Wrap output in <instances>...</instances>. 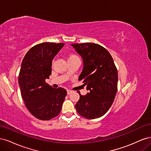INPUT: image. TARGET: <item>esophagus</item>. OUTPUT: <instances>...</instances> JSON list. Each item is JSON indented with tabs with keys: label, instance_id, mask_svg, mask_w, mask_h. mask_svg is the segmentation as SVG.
Masks as SVG:
<instances>
[{
	"label": "esophagus",
	"instance_id": "obj_1",
	"mask_svg": "<svg viewBox=\"0 0 151 151\" xmlns=\"http://www.w3.org/2000/svg\"><path fill=\"white\" fill-rule=\"evenodd\" d=\"M72 91L71 90H69V89H68V90L67 91V94H70V93H72Z\"/></svg>",
	"mask_w": 151,
	"mask_h": 151
}]
</instances>
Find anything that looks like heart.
Instances as JSON below:
<instances>
[{
  "mask_svg": "<svg viewBox=\"0 0 151 151\" xmlns=\"http://www.w3.org/2000/svg\"><path fill=\"white\" fill-rule=\"evenodd\" d=\"M76 57H77V56H76V55H70L69 57H68V59H69V58H76Z\"/></svg>",
  "mask_w": 151,
  "mask_h": 151,
  "instance_id": "b5f03b06",
  "label": "heart"
}]
</instances>
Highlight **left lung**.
Wrapping results in <instances>:
<instances>
[{"mask_svg": "<svg viewBox=\"0 0 151 151\" xmlns=\"http://www.w3.org/2000/svg\"><path fill=\"white\" fill-rule=\"evenodd\" d=\"M83 60L79 77L89 93L80 98L75 107L80 115L94 119L106 113L113 103L117 92L118 72L108 50L96 43L71 44Z\"/></svg>", "mask_w": 151, "mask_h": 151, "instance_id": "obj_1", "label": "left lung"}]
</instances>
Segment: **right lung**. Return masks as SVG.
<instances>
[{
	"label": "right lung",
	"mask_w": 151,
	"mask_h": 151,
	"mask_svg": "<svg viewBox=\"0 0 151 151\" xmlns=\"http://www.w3.org/2000/svg\"><path fill=\"white\" fill-rule=\"evenodd\" d=\"M64 43H43L32 47L21 63L19 74L21 94L26 108L38 119L49 120L58 115L67 95L45 82L52 74V63Z\"/></svg>",
	"instance_id": "right-lung-1"
}]
</instances>
